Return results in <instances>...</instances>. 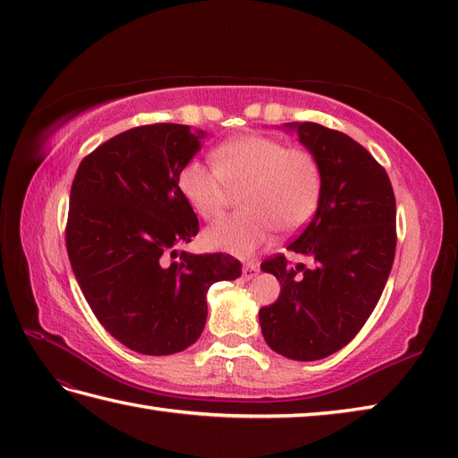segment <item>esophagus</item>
<instances>
[{
  "mask_svg": "<svg viewBox=\"0 0 458 458\" xmlns=\"http://www.w3.org/2000/svg\"><path fill=\"white\" fill-rule=\"evenodd\" d=\"M257 274H259V264L249 262V264H245V267H242V278H245V280L255 278Z\"/></svg>",
  "mask_w": 458,
  "mask_h": 458,
  "instance_id": "1",
  "label": "esophagus"
}]
</instances>
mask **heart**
Returning <instances> with one entry per match:
<instances>
[{
	"label": "heart",
	"mask_w": 458,
	"mask_h": 458,
	"mask_svg": "<svg viewBox=\"0 0 458 458\" xmlns=\"http://www.w3.org/2000/svg\"><path fill=\"white\" fill-rule=\"evenodd\" d=\"M213 162L188 160L180 170L182 196L199 217L223 216L233 191L242 190L235 213L209 227L206 241L231 255L249 257L276 229L293 233L315 216L323 194V172L313 152L267 135H241L213 150Z\"/></svg>",
	"instance_id": "b5f03b06"
}]
</instances>
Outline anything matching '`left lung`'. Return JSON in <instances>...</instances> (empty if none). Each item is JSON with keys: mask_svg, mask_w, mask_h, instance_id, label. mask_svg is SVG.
Segmentation results:
<instances>
[{"mask_svg": "<svg viewBox=\"0 0 458 458\" xmlns=\"http://www.w3.org/2000/svg\"><path fill=\"white\" fill-rule=\"evenodd\" d=\"M323 172L319 208L284 255L260 264L280 282V296L260 308L264 341L292 360H319L351 343L378 303L395 255V198L386 170L341 131L286 123Z\"/></svg>", "mask_w": 458, "mask_h": 458, "instance_id": "obj_1", "label": "left lung"}]
</instances>
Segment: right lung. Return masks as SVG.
Wrapping results in <instances>:
<instances>
[{
    "label": "right lung",
    "instance_id": "add662e5",
    "mask_svg": "<svg viewBox=\"0 0 458 458\" xmlns=\"http://www.w3.org/2000/svg\"><path fill=\"white\" fill-rule=\"evenodd\" d=\"M203 135L178 123L129 129L80 162L70 190L66 250L80 290L106 331L140 354L194 344L211 284L241 276L225 252H178L199 231L178 176Z\"/></svg>",
    "mask_w": 458,
    "mask_h": 458
}]
</instances>
